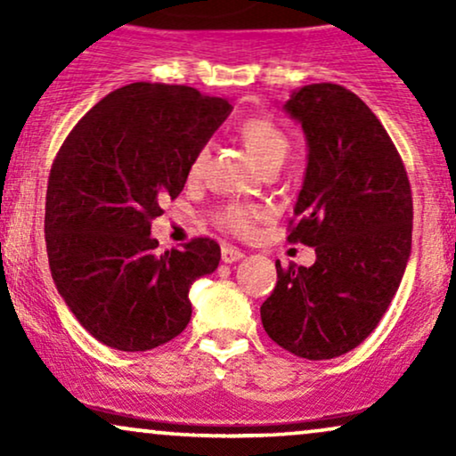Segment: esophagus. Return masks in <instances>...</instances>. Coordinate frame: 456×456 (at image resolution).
<instances>
[{
    "label": "esophagus",
    "mask_w": 456,
    "mask_h": 456,
    "mask_svg": "<svg viewBox=\"0 0 456 456\" xmlns=\"http://www.w3.org/2000/svg\"><path fill=\"white\" fill-rule=\"evenodd\" d=\"M221 257L224 264H233V261H240L244 257V253L240 248H235V246H229V244H223L221 248Z\"/></svg>",
    "instance_id": "esophagus-1"
}]
</instances>
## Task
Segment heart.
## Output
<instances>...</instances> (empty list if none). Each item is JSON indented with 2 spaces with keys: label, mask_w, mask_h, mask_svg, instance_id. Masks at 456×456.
I'll return each mask as SVG.
<instances>
[{
  "label": "heart",
  "mask_w": 456,
  "mask_h": 456,
  "mask_svg": "<svg viewBox=\"0 0 456 456\" xmlns=\"http://www.w3.org/2000/svg\"><path fill=\"white\" fill-rule=\"evenodd\" d=\"M240 137H242L244 145L248 148L250 154H253V159L259 162L261 169L281 167L291 150L289 137H287L274 122H270V119H248V122H244L242 126H240ZM208 151H210V148H208V145H201V148L197 150V154L192 156L191 171H188L191 177L201 175L208 160ZM261 216H264V210H261L259 206L242 201L224 203V206L218 208L216 214H214V218H216V223L221 224L223 229L238 235H246L253 232L255 223H257Z\"/></svg>",
  "instance_id": "heart-1"
}]
</instances>
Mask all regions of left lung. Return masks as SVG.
<instances>
[{
	"label": "left lung",
	"instance_id": "obj_1",
	"mask_svg": "<svg viewBox=\"0 0 456 456\" xmlns=\"http://www.w3.org/2000/svg\"><path fill=\"white\" fill-rule=\"evenodd\" d=\"M308 165L289 242L315 248L311 268H282L261 305L276 345L306 360L352 352L378 328L411 253L413 203L395 143L366 104L337 83L291 94Z\"/></svg>",
	"mask_w": 456,
	"mask_h": 456
}]
</instances>
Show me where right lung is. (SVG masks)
<instances>
[{
  "label": "right lung",
  "instance_id": "add662e5",
  "mask_svg": "<svg viewBox=\"0 0 456 456\" xmlns=\"http://www.w3.org/2000/svg\"><path fill=\"white\" fill-rule=\"evenodd\" d=\"M232 109L195 87L130 83L61 143L46 186V255L57 291L96 341L148 352L191 322L188 289L218 268L221 246L195 238L156 253L150 229Z\"/></svg>",
  "mask_w": 456,
  "mask_h": 456
}]
</instances>
